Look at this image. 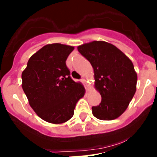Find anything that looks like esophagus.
I'll list each match as a JSON object with an SVG mask.
<instances>
[{"label": "esophagus", "mask_w": 157, "mask_h": 157, "mask_svg": "<svg viewBox=\"0 0 157 157\" xmlns=\"http://www.w3.org/2000/svg\"><path fill=\"white\" fill-rule=\"evenodd\" d=\"M80 81H81L82 83H83V84H84V86H85V88H86V90H88V86H87V84H86V79H84V78H82L81 80H80Z\"/></svg>", "instance_id": "1"}]
</instances>
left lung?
Segmentation results:
<instances>
[{
	"mask_svg": "<svg viewBox=\"0 0 157 157\" xmlns=\"http://www.w3.org/2000/svg\"><path fill=\"white\" fill-rule=\"evenodd\" d=\"M78 51L92 65L95 87L102 100L92 106L94 117L112 121L127 109L136 89L137 75L131 60L117 47L105 41L79 46Z\"/></svg>",
	"mask_w": 157,
	"mask_h": 157,
	"instance_id": "obj_1",
	"label": "left lung"
}]
</instances>
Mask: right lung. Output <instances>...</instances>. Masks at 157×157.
I'll use <instances>...</instances> for the list:
<instances>
[{"instance_id":"add662e5","label":"right lung","mask_w":157,"mask_h":157,"mask_svg":"<svg viewBox=\"0 0 157 157\" xmlns=\"http://www.w3.org/2000/svg\"><path fill=\"white\" fill-rule=\"evenodd\" d=\"M74 47L52 44L30 57L22 73V88L38 117L51 124H62L74 116L85 89L71 77L66 65Z\"/></svg>"}]
</instances>
